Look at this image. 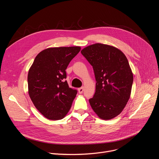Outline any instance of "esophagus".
Listing matches in <instances>:
<instances>
[{
	"label": "esophagus",
	"mask_w": 159,
	"mask_h": 159,
	"mask_svg": "<svg viewBox=\"0 0 159 159\" xmlns=\"http://www.w3.org/2000/svg\"><path fill=\"white\" fill-rule=\"evenodd\" d=\"M84 91V87H80L78 89V92L79 94H82Z\"/></svg>",
	"instance_id": "obj_1"
}]
</instances>
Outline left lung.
I'll return each instance as SVG.
<instances>
[{"label": "left lung", "instance_id": "1", "mask_svg": "<svg viewBox=\"0 0 159 159\" xmlns=\"http://www.w3.org/2000/svg\"><path fill=\"white\" fill-rule=\"evenodd\" d=\"M81 53L93 67L96 93L89 103L98 117L109 120L119 115L131 95L133 75L127 58L118 48L96 43Z\"/></svg>", "mask_w": 159, "mask_h": 159}]
</instances>
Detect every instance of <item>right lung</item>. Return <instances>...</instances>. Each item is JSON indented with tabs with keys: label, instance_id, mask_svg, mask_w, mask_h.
Returning a JSON list of instances; mask_svg holds the SVG:
<instances>
[{
	"label": "right lung",
	"instance_id": "right-lung-1",
	"mask_svg": "<svg viewBox=\"0 0 159 159\" xmlns=\"http://www.w3.org/2000/svg\"><path fill=\"white\" fill-rule=\"evenodd\" d=\"M80 47L48 48L39 53L28 75L29 96L39 112L50 120L63 118L77 91L69 87L65 70Z\"/></svg>",
	"mask_w": 159,
	"mask_h": 159
}]
</instances>
